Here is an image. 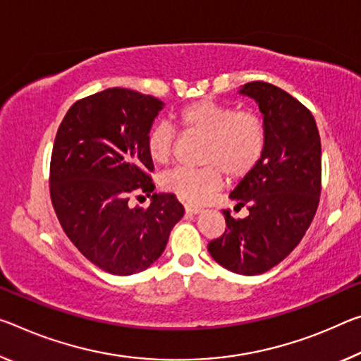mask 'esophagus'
<instances>
[{"mask_svg":"<svg viewBox=\"0 0 361 361\" xmlns=\"http://www.w3.org/2000/svg\"><path fill=\"white\" fill-rule=\"evenodd\" d=\"M185 210L188 212V214H199V212H202V209L201 207H197V205H190V204H186L185 205Z\"/></svg>","mask_w":361,"mask_h":361,"instance_id":"esophagus-1","label":"esophagus"}]
</instances>
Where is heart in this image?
Here are the masks:
<instances>
[{"label":"heart","mask_w":361,"mask_h":361,"mask_svg":"<svg viewBox=\"0 0 361 361\" xmlns=\"http://www.w3.org/2000/svg\"><path fill=\"white\" fill-rule=\"evenodd\" d=\"M181 133L204 138L201 169H176L164 176V190L188 204H204L223 185V171L243 178L260 162L267 145V127L259 114L238 111L212 99L191 102L176 116ZM176 145L175 130L154 123L146 135V151L152 162L167 164Z\"/></svg>","instance_id":"heart-1"}]
</instances>
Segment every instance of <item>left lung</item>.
<instances>
[{
  "label": "left lung",
  "mask_w": 361,
  "mask_h": 361,
  "mask_svg": "<svg viewBox=\"0 0 361 361\" xmlns=\"http://www.w3.org/2000/svg\"><path fill=\"white\" fill-rule=\"evenodd\" d=\"M239 93L259 104L267 145L230 194L249 215L236 220L223 210L228 228L209 243V252L230 271L250 276L284 260L310 226L322 194V141L312 112L284 90L250 82Z\"/></svg>",
  "instance_id": "left-lung-1"
}]
</instances>
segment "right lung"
<instances>
[{
  "label": "right lung",
  "mask_w": 361,
  "mask_h": 361,
  "mask_svg": "<svg viewBox=\"0 0 361 361\" xmlns=\"http://www.w3.org/2000/svg\"><path fill=\"white\" fill-rule=\"evenodd\" d=\"M162 107L154 96L107 88L73 102L56 133L49 194L57 220L91 263L118 276L152 265L185 214L170 192H154L146 209L128 202L156 188L146 135Z\"/></svg>",
  "instance_id": "add662e5"
}]
</instances>
